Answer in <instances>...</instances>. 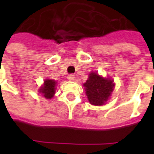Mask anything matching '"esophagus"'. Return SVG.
I'll use <instances>...</instances> for the list:
<instances>
[{"mask_svg":"<svg viewBox=\"0 0 154 154\" xmlns=\"http://www.w3.org/2000/svg\"><path fill=\"white\" fill-rule=\"evenodd\" d=\"M67 79L69 81H73L75 79V76H74L73 74H69L68 76H67Z\"/></svg>","mask_w":154,"mask_h":154,"instance_id":"34e87169","label":"esophagus"}]
</instances>
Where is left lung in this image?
<instances>
[{
	"instance_id": "left-lung-1",
	"label": "left lung",
	"mask_w": 154,
	"mask_h": 154,
	"mask_svg": "<svg viewBox=\"0 0 154 154\" xmlns=\"http://www.w3.org/2000/svg\"><path fill=\"white\" fill-rule=\"evenodd\" d=\"M83 86L89 102L94 106H103L112 93L115 84L113 80L91 72Z\"/></svg>"
}]
</instances>
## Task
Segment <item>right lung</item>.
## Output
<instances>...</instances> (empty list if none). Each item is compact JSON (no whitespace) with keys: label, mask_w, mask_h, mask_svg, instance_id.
I'll list each match as a JSON object with an SVG mask.
<instances>
[{"label":"right lung","mask_w":154,"mask_h":154,"mask_svg":"<svg viewBox=\"0 0 154 154\" xmlns=\"http://www.w3.org/2000/svg\"><path fill=\"white\" fill-rule=\"evenodd\" d=\"M56 84L57 82L52 79H46L44 82V85L40 87L38 92L43 95L46 99H51L54 97L56 90Z\"/></svg>","instance_id":"1"}]
</instances>
